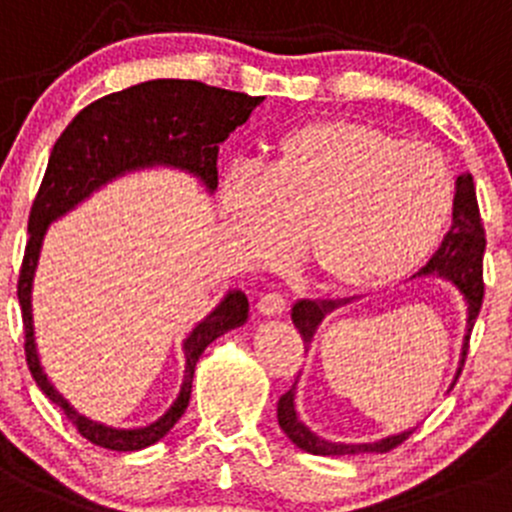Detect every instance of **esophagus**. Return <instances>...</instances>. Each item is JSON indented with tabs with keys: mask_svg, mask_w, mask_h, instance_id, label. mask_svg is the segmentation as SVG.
Here are the masks:
<instances>
[{
	"mask_svg": "<svg viewBox=\"0 0 512 512\" xmlns=\"http://www.w3.org/2000/svg\"><path fill=\"white\" fill-rule=\"evenodd\" d=\"M257 310L265 317H277L287 310V300L280 295V292H267L257 300Z\"/></svg>",
	"mask_w": 512,
	"mask_h": 512,
	"instance_id": "34e87169",
	"label": "esophagus"
}]
</instances>
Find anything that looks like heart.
Returning a JSON list of instances; mask_svg holds the SVG:
<instances>
[{"mask_svg":"<svg viewBox=\"0 0 512 512\" xmlns=\"http://www.w3.org/2000/svg\"><path fill=\"white\" fill-rule=\"evenodd\" d=\"M220 210L237 250L302 262L335 292H370L423 265L448 225L453 177L433 147L360 119H320L277 140L262 172L232 167Z\"/></svg>","mask_w":512,"mask_h":512,"instance_id":"b5f03b06","label":"heart"}]
</instances>
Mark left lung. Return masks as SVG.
Segmentation results:
<instances>
[{
    "mask_svg": "<svg viewBox=\"0 0 512 512\" xmlns=\"http://www.w3.org/2000/svg\"><path fill=\"white\" fill-rule=\"evenodd\" d=\"M483 252H485V230L483 222H480V210H478V197H475V185L473 175L463 172L455 182V200H453V225H450L448 235L443 237V245L438 247L433 257H430L428 265L418 272V277L423 275H440L445 280L453 282L460 292H463L465 302H468V325H465V342H463V357H460V367L455 380L460 377V370L465 365V355H468V342H470V330H473L475 320L480 315V307H483ZM347 300H300L292 305V322H295L297 332L302 335L305 342V350L310 347L312 335H315L317 325L325 320V315H330L332 310L342 307ZM297 385V382H295ZM295 385L287 390L285 395L277 403V423L285 430L287 438L302 448L305 453L312 455H360V453H388V450L398 448L403 440L410 438L413 430H405L400 435H390V438L375 440V443H357V445H345V443H330V440H322L297 418L295 410ZM455 385V382H453Z\"/></svg>",
    "mask_w": 512,
    "mask_h": 512,
    "instance_id": "left-lung-1",
    "label": "left lung"
}]
</instances>
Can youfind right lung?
<instances>
[{"instance_id": "1", "label": "right lung", "mask_w": 512, "mask_h": 512, "mask_svg": "<svg viewBox=\"0 0 512 512\" xmlns=\"http://www.w3.org/2000/svg\"><path fill=\"white\" fill-rule=\"evenodd\" d=\"M262 99L265 97H250L245 92H230L192 79H152L87 104L54 142L47 172L29 212V242L17 285L24 320V352L39 390L62 408L82 438L99 448L132 453L165 438L190 405L195 365L205 347L227 330L245 325L250 302L245 292L230 290L205 320L192 327L182 342L185 377L180 395L160 420L135 430L107 428L79 415L54 390L39 365L32 320V282L47 227L107 182L145 167L165 165L185 170L215 192L220 142L250 119L252 109Z\"/></svg>"}]
</instances>
